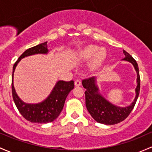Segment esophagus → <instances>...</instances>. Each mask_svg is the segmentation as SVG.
I'll list each match as a JSON object with an SVG mask.
<instances>
[{
  "label": "esophagus",
  "mask_w": 152,
  "mask_h": 152,
  "mask_svg": "<svg viewBox=\"0 0 152 152\" xmlns=\"http://www.w3.org/2000/svg\"><path fill=\"white\" fill-rule=\"evenodd\" d=\"M74 84L76 87H79V86H80L81 84V81L79 80V79H76V80L74 81Z\"/></svg>",
  "instance_id": "esophagus-1"
}]
</instances>
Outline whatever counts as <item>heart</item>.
I'll use <instances>...</instances> for the list:
<instances>
[{
    "mask_svg": "<svg viewBox=\"0 0 152 152\" xmlns=\"http://www.w3.org/2000/svg\"><path fill=\"white\" fill-rule=\"evenodd\" d=\"M107 53L104 49H100L98 46L90 45L82 48L79 51L78 58L82 61H89V68L91 70H96L102 65L106 58Z\"/></svg>",
    "mask_w": 152,
    "mask_h": 152,
    "instance_id": "b5f03b06",
    "label": "heart"
}]
</instances>
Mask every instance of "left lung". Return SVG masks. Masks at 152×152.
<instances>
[{
	"mask_svg": "<svg viewBox=\"0 0 152 152\" xmlns=\"http://www.w3.org/2000/svg\"><path fill=\"white\" fill-rule=\"evenodd\" d=\"M125 57L123 60L130 62L133 65L137 73V87L135 89V99L129 106L119 107L108 102L99 93V89L96 84L95 77H89L82 81V85L85 91L86 106L92 117L101 124H115L122 122L126 119L133 109L140 92V75L138 63L133 57L126 51L123 50Z\"/></svg>",
	"mask_w": 152,
	"mask_h": 152,
	"instance_id": "1",
	"label": "left lung"
}]
</instances>
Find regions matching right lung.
Masks as SVG:
<instances>
[{"label":"right lung","instance_id":"1","mask_svg":"<svg viewBox=\"0 0 152 152\" xmlns=\"http://www.w3.org/2000/svg\"><path fill=\"white\" fill-rule=\"evenodd\" d=\"M49 50L47 49V41L30 48L22 53L13 66L12 89L14 103L22 116L28 121L33 123L46 124L55 120L63 110L67 96L74 88L73 81H59L55 84L50 95L41 103L36 104L26 103L19 97L13 83L14 72L17 64L21 59L25 57L36 54H47Z\"/></svg>","mask_w":152,"mask_h":152}]
</instances>
